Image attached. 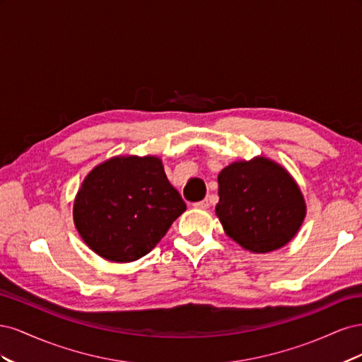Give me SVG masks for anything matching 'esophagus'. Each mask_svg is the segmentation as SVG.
<instances>
[{
  "instance_id": "obj_1",
  "label": "esophagus",
  "mask_w": 362,
  "mask_h": 362,
  "mask_svg": "<svg viewBox=\"0 0 362 362\" xmlns=\"http://www.w3.org/2000/svg\"><path fill=\"white\" fill-rule=\"evenodd\" d=\"M208 205H210V204H208V201L205 199V201H201V202H196L194 208H199V210H205V208H208Z\"/></svg>"
}]
</instances>
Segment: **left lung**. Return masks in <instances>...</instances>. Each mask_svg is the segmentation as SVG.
Wrapping results in <instances>:
<instances>
[{
	"instance_id": "8db88e82",
	"label": "left lung",
	"mask_w": 362,
	"mask_h": 362,
	"mask_svg": "<svg viewBox=\"0 0 362 362\" xmlns=\"http://www.w3.org/2000/svg\"><path fill=\"white\" fill-rule=\"evenodd\" d=\"M216 214L225 233L255 254L286 246L306 214L291 175L266 157L234 161L221 170Z\"/></svg>"
}]
</instances>
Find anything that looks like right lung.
Masks as SVG:
<instances>
[{
  "label": "right lung",
  "instance_id": "obj_1",
  "mask_svg": "<svg viewBox=\"0 0 362 362\" xmlns=\"http://www.w3.org/2000/svg\"><path fill=\"white\" fill-rule=\"evenodd\" d=\"M185 208L158 157H113L84 178L74 223L95 254L129 262L149 254Z\"/></svg>",
  "mask_w": 362,
  "mask_h": 362
}]
</instances>
